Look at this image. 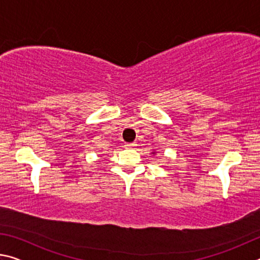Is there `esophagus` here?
Listing matches in <instances>:
<instances>
[{"instance_id": "34e87169", "label": "esophagus", "mask_w": 260, "mask_h": 260, "mask_svg": "<svg viewBox=\"0 0 260 260\" xmlns=\"http://www.w3.org/2000/svg\"><path fill=\"white\" fill-rule=\"evenodd\" d=\"M125 147H126L127 149H133V148H135V147H136V143H135V142L126 143V144H125Z\"/></svg>"}]
</instances>
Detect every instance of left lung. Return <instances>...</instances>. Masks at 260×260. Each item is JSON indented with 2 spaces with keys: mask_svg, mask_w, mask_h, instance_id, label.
Masks as SVG:
<instances>
[{
  "mask_svg": "<svg viewBox=\"0 0 260 260\" xmlns=\"http://www.w3.org/2000/svg\"><path fill=\"white\" fill-rule=\"evenodd\" d=\"M155 153H156L155 151H152V155H155Z\"/></svg>",
  "mask_w": 260,
  "mask_h": 260,
  "instance_id": "1",
  "label": "left lung"
}]
</instances>
